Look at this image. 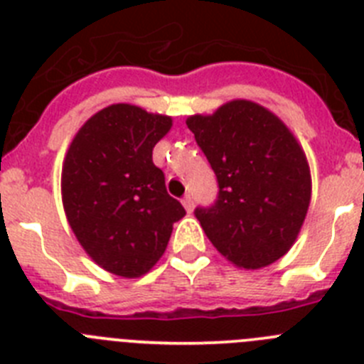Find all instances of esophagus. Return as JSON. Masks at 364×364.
I'll return each instance as SVG.
<instances>
[{
	"label": "esophagus",
	"mask_w": 364,
	"mask_h": 364,
	"mask_svg": "<svg viewBox=\"0 0 364 364\" xmlns=\"http://www.w3.org/2000/svg\"><path fill=\"white\" fill-rule=\"evenodd\" d=\"M182 204H184V208H186V211H188V213H191L193 208H195V205H193V197H191V195H186V197L182 198Z\"/></svg>",
	"instance_id": "obj_1"
}]
</instances>
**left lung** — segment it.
<instances>
[{
    "label": "left lung",
    "mask_w": 364,
    "mask_h": 364,
    "mask_svg": "<svg viewBox=\"0 0 364 364\" xmlns=\"http://www.w3.org/2000/svg\"><path fill=\"white\" fill-rule=\"evenodd\" d=\"M186 124L218 182L215 204L195 210L208 239L239 268H264L281 259L297 239L311 195L306 154L294 134L247 100Z\"/></svg>",
    "instance_id": "1"
}]
</instances>
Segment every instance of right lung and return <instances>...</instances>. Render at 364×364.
<instances>
[{"instance_id": "obj_1", "label": "right lung", "mask_w": 364, "mask_h": 364, "mask_svg": "<svg viewBox=\"0 0 364 364\" xmlns=\"http://www.w3.org/2000/svg\"><path fill=\"white\" fill-rule=\"evenodd\" d=\"M171 125L169 117L114 104L89 118L67 151V220L96 264L120 277L149 272L186 215L153 164V147Z\"/></svg>"}]
</instances>
